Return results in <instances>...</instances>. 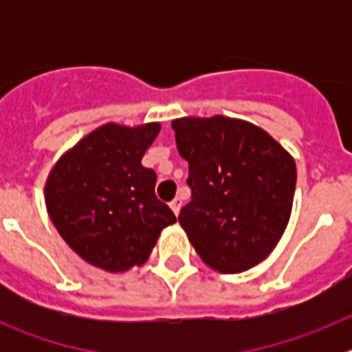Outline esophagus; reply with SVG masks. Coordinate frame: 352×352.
<instances>
[{"instance_id": "34e87169", "label": "esophagus", "mask_w": 352, "mask_h": 352, "mask_svg": "<svg viewBox=\"0 0 352 352\" xmlns=\"http://www.w3.org/2000/svg\"><path fill=\"white\" fill-rule=\"evenodd\" d=\"M170 210L174 211V214H176V217H178V213H179V210H182V199L179 197H174L173 201H170Z\"/></svg>"}]
</instances>
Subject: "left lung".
Here are the masks:
<instances>
[{
  "mask_svg": "<svg viewBox=\"0 0 352 352\" xmlns=\"http://www.w3.org/2000/svg\"><path fill=\"white\" fill-rule=\"evenodd\" d=\"M170 126L188 162L192 188L178 220L201 261L219 273L263 263L291 219L292 155L266 130L239 118L185 116Z\"/></svg>",
  "mask_w": 352,
  "mask_h": 352,
  "instance_id": "left-lung-1",
  "label": "left lung"
}]
</instances>
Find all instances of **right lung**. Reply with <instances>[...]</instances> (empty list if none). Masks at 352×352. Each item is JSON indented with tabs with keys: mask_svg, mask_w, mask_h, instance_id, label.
<instances>
[{
	"mask_svg": "<svg viewBox=\"0 0 352 352\" xmlns=\"http://www.w3.org/2000/svg\"><path fill=\"white\" fill-rule=\"evenodd\" d=\"M158 121L105 123L68 148L49 173V219L84 263L109 273L142 266L162 231L176 222L155 195L157 174L142 166Z\"/></svg>",
	"mask_w": 352,
	"mask_h": 352,
	"instance_id": "1",
	"label": "right lung"
}]
</instances>
